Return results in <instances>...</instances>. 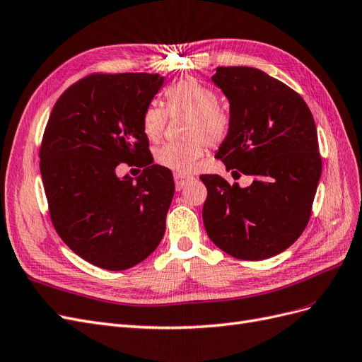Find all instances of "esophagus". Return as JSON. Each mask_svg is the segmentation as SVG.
<instances>
[{"instance_id":"obj_1","label":"esophagus","mask_w":362,"mask_h":362,"mask_svg":"<svg viewBox=\"0 0 362 362\" xmlns=\"http://www.w3.org/2000/svg\"><path fill=\"white\" fill-rule=\"evenodd\" d=\"M194 177L192 176H189V174H185V173H176L174 174V182H176V188L177 189H182L183 186L188 183V182H191Z\"/></svg>"}]
</instances>
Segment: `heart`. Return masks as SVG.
Returning <instances> with one entry per match:
<instances>
[{
    "label": "heart",
    "instance_id": "obj_1",
    "mask_svg": "<svg viewBox=\"0 0 362 362\" xmlns=\"http://www.w3.org/2000/svg\"><path fill=\"white\" fill-rule=\"evenodd\" d=\"M170 114H191L188 141L168 143L156 150V162L170 170L188 173L194 168L209 144H216L230 131V114L219 107L216 93L194 78L171 86L165 93ZM168 112L159 103H150L143 114V131L151 141H158L165 131Z\"/></svg>",
    "mask_w": 362,
    "mask_h": 362
}]
</instances>
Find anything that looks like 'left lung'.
Instances as JSON below:
<instances>
[{"mask_svg":"<svg viewBox=\"0 0 362 362\" xmlns=\"http://www.w3.org/2000/svg\"><path fill=\"white\" fill-rule=\"evenodd\" d=\"M212 83L227 98L231 119L215 158L233 176L255 180L240 188L218 174L200 176L207 236L236 259L274 257L308 224L322 174L316 124L304 99L260 69L216 67Z\"/></svg>","mask_w":362,"mask_h":362,"instance_id":"obj_1","label":"left lung"}]
</instances>
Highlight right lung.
I'll list each match as a JSON object with an SVG mask.
<instances>
[{
  "label": "right lung",
  "instance_id": "add662e5",
  "mask_svg": "<svg viewBox=\"0 0 362 362\" xmlns=\"http://www.w3.org/2000/svg\"><path fill=\"white\" fill-rule=\"evenodd\" d=\"M159 74L91 75L54 105L40 147L52 224L81 259L123 271L153 252L165 233L173 174L151 164L143 114L164 86ZM139 160L138 178L117 176Z\"/></svg>",
  "mask_w": 362,
  "mask_h": 362
}]
</instances>
